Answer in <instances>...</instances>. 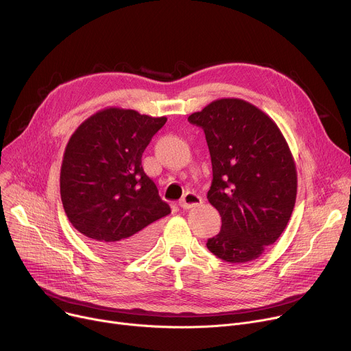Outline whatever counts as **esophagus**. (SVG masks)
I'll use <instances>...</instances> for the list:
<instances>
[{"label": "esophagus", "mask_w": 351, "mask_h": 351, "mask_svg": "<svg viewBox=\"0 0 351 351\" xmlns=\"http://www.w3.org/2000/svg\"><path fill=\"white\" fill-rule=\"evenodd\" d=\"M202 197H199L198 194L195 193H186L184 197L180 199L179 206L183 208V210H190V208H194L197 206L202 204Z\"/></svg>", "instance_id": "obj_1"}]
</instances>
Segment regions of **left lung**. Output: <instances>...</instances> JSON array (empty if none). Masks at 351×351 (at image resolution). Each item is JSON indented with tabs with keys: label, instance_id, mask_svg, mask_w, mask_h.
<instances>
[{
	"label": "left lung",
	"instance_id": "8db88e82",
	"mask_svg": "<svg viewBox=\"0 0 351 351\" xmlns=\"http://www.w3.org/2000/svg\"><path fill=\"white\" fill-rule=\"evenodd\" d=\"M187 119L206 133L213 164L207 198L222 219L207 248L226 263L253 261L279 239L294 208L289 145L276 123L244 99H217Z\"/></svg>",
	"mask_w": 351,
	"mask_h": 351
}]
</instances>
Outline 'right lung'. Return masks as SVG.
<instances>
[{
    "instance_id": "add662e5",
    "label": "right lung",
    "mask_w": 351,
    "mask_h": 351,
    "mask_svg": "<svg viewBox=\"0 0 351 351\" xmlns=\"http://www.w3.org/2000/svg\"><path fill=\"white\" fill-rule=\"evenodd\" d=\"M167 118L107 108L72 134L61 167L68 219L99 252L133 258L153 244L156 222L171 214L141 156Z\"/></svg>"
}]
</instances>
